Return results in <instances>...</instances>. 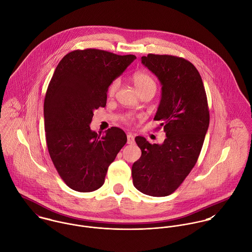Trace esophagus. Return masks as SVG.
Segmentation results:
<instances>
[{
	"mask_svg": "<svg viewBox=\"0 0 252 252\" xmlns=\"http://www.w3.org/2000/svg\"><path fill=\"white\" fill-rule=\"evenodd\" d=\"M134 143V136L131 133H127V144Z\"/></svg>",
	"mask_w": 252,
	"mask_h": 252,
	"instance_id": "1",
	"label": "esophagus"
}]
</instances>
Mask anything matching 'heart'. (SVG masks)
I'll use <instances>...</instances> for the list:
<instances>
[{
  "label": "heart",
  "mask_w": 252,
  "mask_h": 252,
  "mask_svg": "<svg viewBox=\"0 0 252 252\" xmlns=\"http://www.w3.org/2000/svg\"><path fill=\"white\" fill-rule=\"evenodd\" d=\"M131 82L136 88V90L139 92L140 94H145V93H156L157 91V83L155 79L152 77L150 74L143 72V71H138L135 72L131 76ZM120 88V81L115 80L111 83V85L108 88V95L109 96H114L116 93L118 92ZM125 122L128 123L131 121V117H126L124 119Z\"/></svg>",
  "instance_id": "b5f03b06"
}]
</instances>
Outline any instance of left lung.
Listing matches in <instances>:
<instances>
[{
    "mask_svg": "<svg viewBox=\"0 0 252 252\" xmlns=\"http://www.w3.org/2000/svg\"><path fill=\"white\" fill-rule=\"evenodd\" d=\"M141 62L161 85L154 120L160 123L166 138L159 145L135 137L141 157L132 165V180L141 193L164 197L181 185L198 160L209 126L207 98L201 75L190 61L149 53Z\"/></svg>",
    "mask_w": 252,
    "mask_h": 252,
    "instance_id": "obj_1",
    "label": "left lung"
}]
</instances>
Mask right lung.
<instances>
[{
    "label": "right lung",
    "instance_id": "obj_1",
    "mask_svg": "<svg viewBox=\"0 0 252 252\" xmlns=\"http://www.w3.org/2000/svg\"><path fill=\"white\" fill-rule=\"evenodd\" d=\"M136 58L95 49L67 53L58 63L44 102L45 130L51 160L65 184L93 192L104 184L109 165L126 143L125 131L91 129L94 111L105 107L107 92Z\"/></svg>",
    "mask_w": 252,
    "mask_h": 252
}]
</instances>
